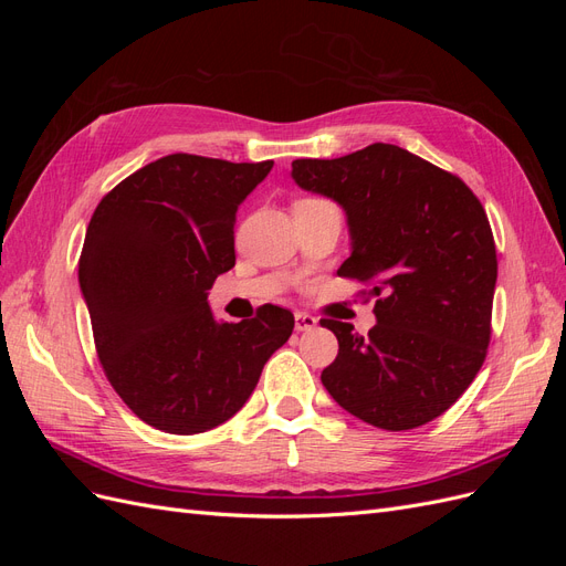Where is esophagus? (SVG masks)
Instances as JSON below:
<instances>
[{
	"mask_svg": "<svg viewBox=\"0 0 566 566\" xmlns=\"http://www.w3.org/2000/svg\"><path fill=\"white\" fill-rule=\"evenodd\" d=\"M316 325H318L316 316H312V314H304V312H297V314H295V331H297V333L314 331Z\"/></svg>",
	"mask_w": 566,
	"mask_h": 566,
	"instance_id": "esophagus-1",
	"label": "esophagus"
}]
</instances>
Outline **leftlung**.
Instances as JSON below:
<instances>
[{
	"label": "left lung",
	"instance_id": "1",
	"mask_svg": "<svg viewBox=\"0 0 566 566\" xmlns=\"http://www.w3.org/2000/svg\"><path fill=\"white\" fill-rule=\"evenodd\" d=\"M293 179L345 208L352 254L337 276L370 285L361 295L378 318L366 337L321 318L339 342L323 387L389 432L447 413L491 342L499 260L484 205L460 177L391 144L295 160Z\"/></svg>",
	"mask_w": 566,
	"mask_h": 566
}]
</instances>
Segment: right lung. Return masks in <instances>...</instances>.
<instances>
[{
  "label": "right lung",
  "mask_w": 566,
  "mask_h": 566,
  "mask_svg": "<svg viewBox=\"0 0 566 566\" xmlns=\"http://www.w3.org/2000/svg\"><path fill=\"white\" fill-rule=\"evenodd\" d=\"M273 163L172 153L136 169L92 214L80 254L94 347L136 418L200 434L243 408L295 316L262 304L217 323L208 290L235 266V212Z\"/></svg>",
  "instance_id": "right-lung-1"
}]
</instances>
